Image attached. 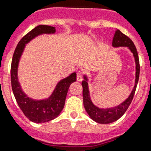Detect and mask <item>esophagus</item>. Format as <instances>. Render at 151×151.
I'll return each instance as SVG.
<instances>
[{
	"mask_svg": "<svg viewBox=\"0 0 151 151\" xmlns=\"http://www.w3.org/2000/svg\"><path fill=\"white\" fill-rule=\"evenodd\" d=\"M83 77V73L81 72V71H79V72H77V81H82Z\"/></svg>",
	"mask_w": 151,
	"mask_h": 151,
	"instance_id": "obj_1",
	"label": "esophagus"
}]
</instances>
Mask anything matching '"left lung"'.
I'll return each mask as SVG.
<instances>
[{"instance_id":"1","label":"left lung","mask_w":151,"mask_h":151,"mask_svg":"<svg viewBox=\"0 0 151 151\" xmlns=\"http://www.w3.org/2000/svg\"><path fill=\"white\" fill-rule=\"evenodd\" d=\"M112 46L114 47H127L129 48L132 52L135 57V62H136V78H135V84L134 86V89L132 91L131 94L129 96V98L126 99L124 102L120 104L119 105L114 107V108H108V109H101V108H97L96 106L92 104L89 97V88H88L87 79L84 77V81L82 82L83 86V104L86 111L88 113V114L91 117V119H93L94 121L97 122L101 124H108V123H113V122L117 120L119 118L121 117L126 110L128 109L132 101L134 95H135V89L137 87V84L139 79L140 74V64L139 59H138V54L137 52V49L135 47V44L132 42V40L126 36V35L122 33L119 30H116L115 32L114 36L113 38Z\"/></svg>"}]
</instances>
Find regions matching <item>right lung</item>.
I'll use <instances>...</instances> for the list:
<instances>
[{
  "label": "right lung",
  "instance_id": "add662e5",
  "mask_svg": "<svg viewBox=\"0 0 151 151\" xmlns=\"http://www.w3.org/2000/svg\"><path fill=\"white\" fill-rule=\"evenodd\" d=\"M55 32V28L49 25H40L35 27L19 40L15 49L12 59L10 75L13 94L25 116L31 121L36 123L50 121L59 116L65 105L69 86L77 80V74L73 73L69 77L59 81L52 96L45 100H33L28 98L22 90L17 77V69L19 61L25 44L37 35L52 34Z\"/></svg>",
  "mask_w": 151,
  "mask_h": 151
}]
</instances>
